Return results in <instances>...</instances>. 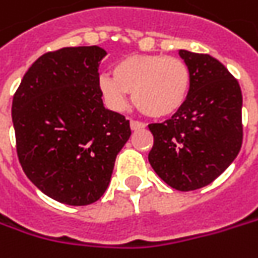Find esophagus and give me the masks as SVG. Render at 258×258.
<instances>
[{
    "mask_svg": "<svg viewBox=\"0 0 258 258\" xmlns=\"http://www.w3.org/2000/svg\"><path fill=\"white\" fill-rule=\"evenodd\" d=\"M145 127V123L138 122V120H131V129L132 131H139V129H144Z\"/></svg>",
    "mask_w": 258,
    "mask_h": 258,
    "instance_id": "obj_1",
    "label": "esophagus"
}]
</instances>
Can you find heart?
<instances>
[{"mask_svg": "<svg viewBox=\"0 0 258 258\" xmlns=\"http://www.w3.org/2000/svg\"><path fill=\"white\" fill-rule=\"evenodd\" d=\"M98 90L111 110L126 107L127 94L144 114L154 119L174 116L191 91V72L183 59L167 55H129L113 67V75L98 77Z\"/></svg>", "mask_w": 258, "mask_h": 258, "instance_id": "1", "label": "heart"}]
</instances>
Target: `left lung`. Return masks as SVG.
Wrapping results in <instances>:
<instances>
[{"instance_id": "left-lung-1", "label": "left lung", "mask_w": 258, "mask_h": 258, "mask_svg": "<svg viewBox=\"0 0 258 258\" xmlns=\"http://www.w3.org/2000/svg\"><path fill=\"white\" fill-rule=\"evenodd\" d=\"M191 91L171 119L151 123L148 160L162 181L180 191L211 184L237 158L242 144V94L238 81L211 55L184 49Z\"/></svg>"}]
</instances>
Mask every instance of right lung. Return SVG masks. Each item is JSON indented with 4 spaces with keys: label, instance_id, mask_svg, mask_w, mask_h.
<instances>
[{
    "label": "right lung",
    "instance_id": "obj_1",
    "mask_svg": "<svg viewBox=\"0 0 258 258\" xmlns=\"http://www.w3.org/2000/svg\"><path fill=\"white\" fill-rule=\"evenodd\" d=\"M98 46L62 47L37 59L13 98L23 171L46 196L85 206L107 190L131 136L129 120L106 109L98 90Z\"/></svg>",
    "mask_w": 258,
    "mask_h": 258
}]
</instances>
